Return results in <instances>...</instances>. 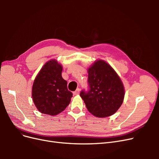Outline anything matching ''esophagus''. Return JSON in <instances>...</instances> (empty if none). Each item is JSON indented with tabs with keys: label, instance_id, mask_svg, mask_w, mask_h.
Masks as SVG:
<instances>
[{
	"label": "esophagus",
	"instance_id": "1",
	"mask_svg": "<svg viewBox=\"0 0 159 159\" xmlns=\"http://www.w3.org/2000/svg\"><path fill=\"white\" fill-rule=\"evenodd\" d=\"M80 88H78V89H77L75 91H74V92H73V94H74V95H78V94L80 93Z\"/></svg>",
	"mask_w": 159,
	"mask_h": 159
}]
</instances>
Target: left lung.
<instances>
[{"label":"left lung","mask_w":159,"mask_h":159,"mask_svg":"<svg viewBox=\"0 0 159 159\" xmlns=\"http://www.w3.org/2000/svg\"><path fill=\"white\" fill-rule=\"evenodd\" d=\"M89 91L80 93L89 111L98 117L113 115L123 103L125 89L111 66L102 60L95 61L88 70Z\"/></svg>","instance_id":"obj_1"}]
</instances>
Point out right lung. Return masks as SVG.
Returning <instances> with one entry per match:
<instances>
[{
    "instance_id": "1",
    "label": "right lung",
    "mask_w": 159,
    "mask_h": 159,
    "mask_svg": "<svg viewBox=\"0 0 159 159\" xmlns=\"http://www.w3.org/2000/svg\"><path fill=\"white\" fill-rule=\"evenodd\" d=\"M61 71V65L51 60L42 67L34 81L32 99L42 113L54 116L63 111L70 103L73 94L68 89Z\"/></svg>"
}]
</instances>
